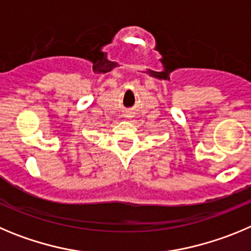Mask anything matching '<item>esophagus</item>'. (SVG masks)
Segmentation results:
<instances>
[{
    "label": "esophagus",
    "instance_id": "obj_1",
    "mask_svg": "<svg viewBox=\"0 0 251 251\" xmlns=\"http://www.w3.org/2000/svg\"><path fill=\"white\" fill-rule=\"evenodd\" d=\"M127 117H129V116H127Z\"/></svg>",
    "mask_w": 251,
    "mask_h": 251
}]
</instances>
